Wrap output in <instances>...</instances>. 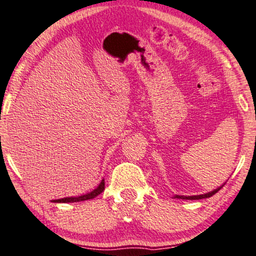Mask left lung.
Masks as SVG:
<instances>
[{
    "instance_id": "8db88e82",
    "label": "left lung",
    "mask_w": 256,
    "mask_h": 256,
    "mask_svg": "<svg viewBox=\"0 0 256 256\" xmlns=\"http://www.w3.org/2000/svg\"><path fill=\"white\" fill-rule=\"evenodd\" d=\"M225 184V183H224ZM223 184V186H224ZM223 186H220V187L214 189V190L210 192V193H206V194H201V195H193V196H184V195H175L174 198H176V199H183V200H200V199H206V198H211L212 195H214L217 192L220 190L222 188H223Z\"/></svg>"
}]
</instances>
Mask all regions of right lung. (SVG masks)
I'll return each instance as SVG.
<instances>
[{
	"instance_id": "add662e5",
	"label": "right lung",
	"mask_w": 256,
	"mask_h": 256,
	"mask_svg": "<svg viewBox=\"0 0 256 256\" xmlns=\"http://www.w3.org/2000/svg\"><path fill=\"white\" fill-rule=\"evenodd\" d=\"M105 188V182L104 180H102V182L99 183V186L94 190H92L91 193H87L85 195H81V196H70V198H63V199H57L54 200V202H78V201H85V200H91L93 198L98 196Z\"/></svg>"
}]
</instances>
